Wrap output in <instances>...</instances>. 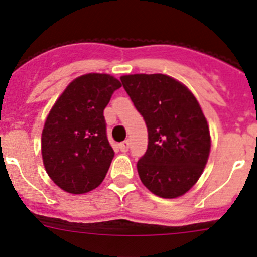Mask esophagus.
<instances>
[{"instance_id": "34e87169", "label": "esophagus", "mask_w": 257, "mask_h": 257, "mask_svg": "<svg viewBox=\"0 0 257 257\" xmlns=\"http://www.w3.org/2000/svg\"><path fill=\"white\" fill-rule=\"evenodd\" d=\"M119 149H120V151H121V152L128 151V150H129V141L126 140V141H124V142L120 143Z\"/></svg>"}]
</instances>
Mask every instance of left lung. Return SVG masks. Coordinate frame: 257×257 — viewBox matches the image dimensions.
I'll list each match as a JSON object with an SVG mask.
<instances>
[{
    "label": "left lung",
    "instance_id": "left-lung-1",
    "mask_svg": "<svg viewBox=\"0 0 257 257\" xmlns=\"http://www.w3.org/2000/svg\"><path fill=\"white\" fill-rule=\"evenodd\" d=\"M120 80L149 131L147 151L137 163L142 183L159 197L184 195L202 174L211 146L196 97L164 74H133Z\"/></svg>",
    "mask_w": 257,
    "mask_h": 257
}]
</instances>
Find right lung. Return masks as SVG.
<instances>
[{"instance_id":"obj_1","label":"right lung","mask_w":257,"mask_h":257,"mask_svg":"<svg viewBox=\"0 0 257 257\" xmlns=\"http://www.w3.org/2000/svg\"><path fill=\"white\" fill-rule=\"evenodd\" d=\"M120 87L108 74H85L74 79L51 108L42 132L43 164L65 192L87 193L105 179L115 152L103 110Z\"/></svg>"}]
</instances>
